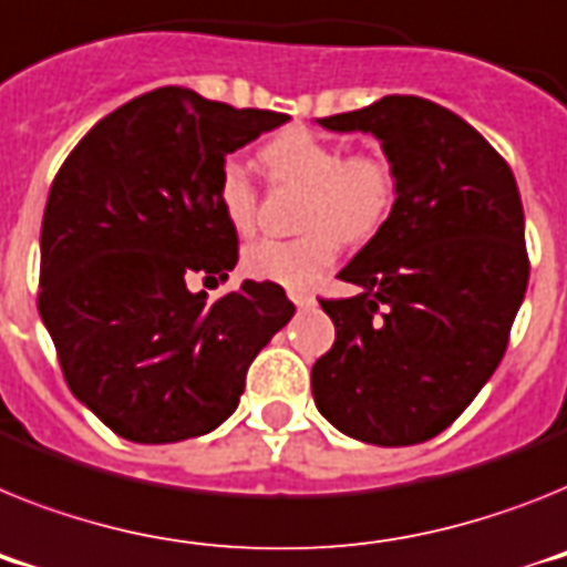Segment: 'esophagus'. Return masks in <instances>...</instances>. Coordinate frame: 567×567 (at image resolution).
Instances as JSON below:
<instances>
[{
	"label": "esophagus",
	"mask_w": 567,
	"mask_h": 567,
	"mask_svg": "<svg viewBox=\"0 0 567 567\" xmlns=\"http://www.w3.org/2000/svg\"><path fill=\"white\" fill-rule=\"evenodd\" d=\"M288 297H291V302L297 308H308L313 306V297L308 291H288Z\"/></svg>",
	"instance_id": "1"
}]
</instances>
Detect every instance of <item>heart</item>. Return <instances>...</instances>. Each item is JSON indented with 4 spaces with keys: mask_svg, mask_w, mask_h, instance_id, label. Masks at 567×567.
Listing matches in <instances>:
<instances>
[{
    "mask_svg": "<svg viewBox=\"0 0 567 567\" xmlns=\"http://www.w3.org/2000/svg\"><path fill=\"white\" fill-rule=\"evenodd\" d=\"M261 164L276 184L306 189L293 239H261L245 247L241 270L256 282L308 288L340 256L342 241L374 239L398 202V173L383 152H349L311 130H288L261 146ZM216 202L239 236L256 227V187L245 164L221 161Z\"/></svg>",
    "mask_w": 567,
    "mask_h": 567,
    "instance_id": "1",
    "label": "heart"
}]
</instances>
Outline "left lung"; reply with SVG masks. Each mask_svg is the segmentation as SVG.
<instances>
[{
    "label": "left lung",
    "instance_id": "1",
    "mask_svg": "<svg viewBox=\"0 0 567 567\" xmlns=\"http://www.w3.org/2000/svg\"><path fill=\"white\" fill-rule=\"evenodd\" d=\"M317 123L372 132L398 173V202L340 270L360 293L320 299L337 340L311 369L313 401L357 441L423 444L507 351L530 276L516 178L467 121L415 94Z\"/></svg>",
    "mask_w": 567,
    "mask_h": 567
}]
</instances>
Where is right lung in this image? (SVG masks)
<instances>
[{
	"instance_id": "add662e5",
	"label": "right lung",
	"mask_w": 567,
	"mask_h": 567,
	"mask_svg": "<svg viewBox=\"0 0 567 567\" xmlns=\"http://www.w3.org/2000/svg\"><path fill=\"white\" fill-rule=\"evenodd\" d=\"M288 114L164 85L123 103L63 161L40 236V317L65 383L109 430L175 444L233 415L247 369L293 317L274 282L218 302L239 236L216 202L225 155Z\"/></svg>"
}]
</instances>
